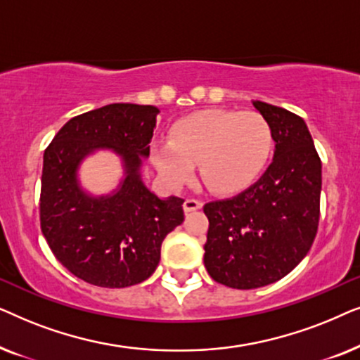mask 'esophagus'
I'll use <instances>...</instances> for the list:
<instances>
[{"mask_svg":"<svg viewBox=\"0 0 360 360\" xmlns=\"http://www.w3.org/2000/svg\"><path fill=\"white\" fill-rule=\"evenodd\" d=\"M201 206H203V203H201L200 200H195V198H186V200L184 201V210H185V213H191V211L200 210Z\"/></svg>","mask_w":360,"mask_h":360,"instance_id":"esophagus-1","label":"esophagus"}]
</instances>
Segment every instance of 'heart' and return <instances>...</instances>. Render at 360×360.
<instances>
[{"label":"heart","instance_id":"b5f03b06","mask_svg":"<svg viewBox=\"0 0 360 360\" xmlns=\"http://www.w3.org/2000/svg\"><path fill=\"white\" fill-rule=\"evenodd\" d=\"M272 149L269 122L255 111L206 110L176 121L169 141H155L150 155L172 188L191 179L195 164L216 193H238L257 179Z\"/></svg>","mask_w":360,"mask_h":360}]
</instances>
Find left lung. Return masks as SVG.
<instances>
[{
  "mask_svg": "<svg viewBox=\"0 0 360 360\" xmlns=\"http://www.w3.org/2000/svg\"><path fill=\"white\" fill-rule=\"evenodd\" d=\"M252 105L272 131V164L248 190L203 208L210 221L205 267L214 282L238 290L265 287L292 272L319 223L321 160L307 122L269 103Z\"/></svg>",
  "mask_w": 360,
  "mask_h": 360,
  "instance_id": "left-lung-1",
  "label": "left lung"
}]
</instances>
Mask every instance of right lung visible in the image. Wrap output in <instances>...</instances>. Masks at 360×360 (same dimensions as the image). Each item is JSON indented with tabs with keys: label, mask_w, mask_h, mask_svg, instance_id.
<instances>
[{
	"label": "right lung",
	"mask_w": 360,
	"mask_h": 360,
	"mask_svg": "<svg viewBox=\"0 0 360 360\" xmlns=\"http://www.w3.org/2000/svg\"><path fill=\"white\" fill-rule=\"evenodd\" d=\"M159 110L112 103L72 117L44 152L41 229L58 262L86 283L124 288L157 269L165 236L184 223V200H162L141 179ZM110 148L125 179L111 195L83 192L77 169L86 155Z\"/></svg>",
	"instance_id": "obj_1"
}]
</instances>
